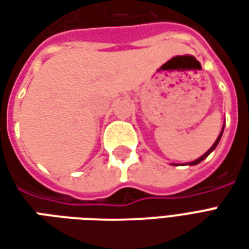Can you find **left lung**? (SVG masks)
<instances>
[{"label": "left lung", "instance_id": "obj_1", "mask_svg": "<svg viewBox=\"0 0 249 249\" xmlns=\"http://www.w3.org/2000/svg\"><path fill=\"white\" fill-rule=\"evenodd\" d=\"M223 132H224V125H223V129H221V132H220L219 137H217V139H216V141H214V142H213V145L211 146V148H209L208 151H207V152H205V153H204L203 156H201V157H198V159H196V160H195V161L187 162L188 165H196V164H198V162H201V161H203L204 159H207V157H208L209 153H211V152H213L214 149H216V146H217V144H219L220 139H221V136H223ZM173 165H175V164H173Z\"/></svg>", "mask_w": 249, "mask_h": 249}]
</instances>
